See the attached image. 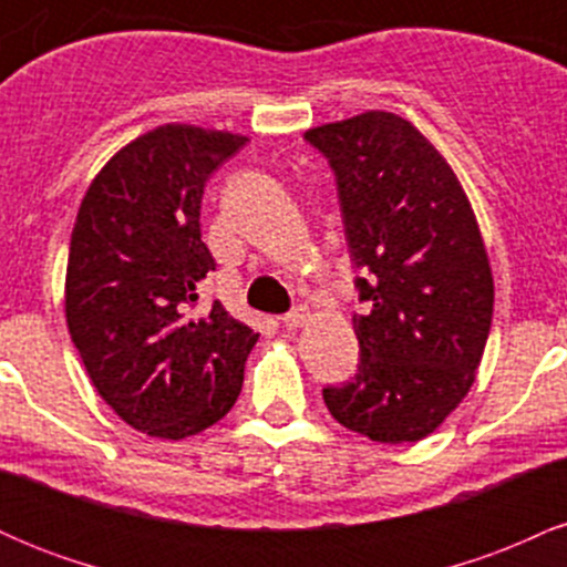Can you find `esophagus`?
<instances>
[{"mask_svg":"<svg viewBox=\"0 0 567 567\" xmlns=\"http://www.w3.org/2000/svg\"><path fill=\"white\" fill-rule=\"evenodd\" d=\"M309 309H306V306H296V309L292 311H288V315L282 317V324L285 328H290V330H296V328H303L306 322H309Z\"/></svg>","mask_w":567,"mask_h":567,"instance_id":"esophagus-1","label":"esophagus"}]
</instances>
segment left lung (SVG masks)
Masks as SVG:
<instances>
[{"instance_id": "8db88e82", "label": "left lung", "mask_w": 567, "mask_h": 567, "mask_svg": "<svg viewBox=\"0 0 567 567\" xmlns=\"http://www.w3.org/2000/svg\"><path fill=\"white\" fill-rule=\"evenodd\" d=\"M336 175L360 365L322 389L330 415L373 442H419L464 400L493 320V277L470 199L408 120L365 112L309 130Z\"/></svg>"}]
</instances>
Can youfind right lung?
Masks as SVG:
<instances>
[{"label":"right lung","mask_w":567,"mask_h":567,"mask_svg":"<svg viewBox=\"0 0 567 567\" xmlns=\"http://www.w3.org/2000/svg\"><path fill=\"white\" fill-rule=\"evenodd\" d=\"M243 135L165 125L127 143L84 194L71 231L66 322L97 394L148 437L184 440L229 413L258 333L218 301L199 210Z\"/></svg>","instance_id":"add662e5"}]
</instances>
